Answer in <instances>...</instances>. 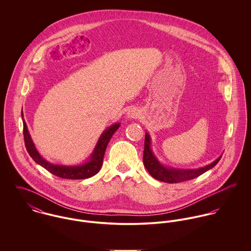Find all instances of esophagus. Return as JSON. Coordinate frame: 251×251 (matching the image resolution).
Returning a JSON list of instances; mask_svg holds the SVG:
<instances>
[{
	"label": "esophagus",
	"instance_id": "obj_1",
	"mask_svg": "<svg viewBox=\"0 0 251 251\" xmlns=\"http://www.w3.org/2000/svg\"><path fill=\"white\" fill-rule=\"evenodd\" d=\"M139 116H140V112H139V110L136 109V108H130V109L127 111V113H126V117H127L128 119H136V118H138Z\"/></svg>",
	"mask_w": 251,
	"mask_h": 251
}]
</instances>
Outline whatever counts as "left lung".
<instances>
[{"instance_id":"left-lung-1","label":"left lung","mask_w":251,"mask_h":251,"mask_svg":"<svg viewBox=\"0 0 251 251\" xmlns=\"http://www.w3.org/2000/svg\"><path fill=\"white\" fill-rule=\"evenodd\" d=\"M222 154L219 155L215 161L212 163L200 167V168H194V169H182V168H175L166 166L163 163L159 161V159L156 157V155L153 153L151 149V138L149 132L147 131L145 134V146H144L143 163L144 166L150 173V175L158 179L160 181L168 182V183H176L188 179H195L199 177L200 175L204 174L208 170L212 169L217 164V162L220 160Z\"/></svg>"}]
</instances>
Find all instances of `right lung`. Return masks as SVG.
Masks as SVG:
<instances>
[{"label": "right lung", "mask_w": 251, "mask_h": 251, "mask_svg": "<svg viewBox=\"0 0 251 251\" xmlns=\"http://www.w3.org/2000/svg\"><path fill=\"white\" fill-rule=\"evenodd\" d=\"M22 121H23V133L26 149L30 154V156L34 159L38 165L46 169L48 172L53 175L63 178V179H88L95 176L101 168L103 163V156L105 153V150L107 148L108 143L113 136V134L120 127V123H115L108 126L105 130L100 134L98 142L96 144L92 153L88 157V159L80 164L76 165H63V164H54L46 160L42 157V155L38 152L36 145L34 143L31 134L29 132L27 124L24 120L23 111L21 113Z\"/></svg>", "instance_id": "right-lung-1"}]
</instances>
